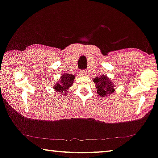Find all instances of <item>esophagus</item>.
I'll use <instances>...</instances> for the list:
<instances>
[{
	"label": "esophagus",
	"instance_id": "1",
	"mask_svg": "<svg viewBox=\"0 0 158 158\" xmlns=\"http://www.w3.org/2000/svg\"><path fill=\"white\" fill-rule=\"evenodd\" d=\"M80 74H81V75H83V76H85V75H87V71L81 70V71H80Z\"/></svg>",
	"mask_w": 158,
	"mask_h": 158
}]
</instances>
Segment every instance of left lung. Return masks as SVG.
Wrapping results in <instances>:
<instances>
[{
  "label": "left lung",
  "mask_w": 158,
  "mask_h": 158,
  "mask_svg": "<svg viewBox=\"0 0 158 158\" xmlns=\"http://www.w3.org/2000/svg\"><path fill=\"white\" fill-rule=\"evenodd\" d=\"M96 83L97 94L101 97H106L110 96L115 91V85L114 82L111 81L106 75H101V76L96 77L93 80Z\"/></svg>",
  "instance_id": "left-lung-1"
}]
</instances>
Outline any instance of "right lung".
<instances>
[{
    "label": "right lung",
    "mask_w": 158,
    "mask_h": 158,
    "mask_svg": "<svg viewBox=\"0 0 158 158\" xmlns=\"http://www.w3.org/2000/svg\"><path fill=\"white\" fill-rule=\"evenodd\" d=\"M75 75L69 74V73H64L60 77L59 81L53 86L55 91L57 92V94L59 93L62 96L66 95V94L68 91L69 88H70L73 85V81L75 80Z\"/></svg>",
    "instance_id": "right-lung-1"
}]
</instances>
